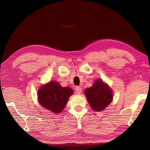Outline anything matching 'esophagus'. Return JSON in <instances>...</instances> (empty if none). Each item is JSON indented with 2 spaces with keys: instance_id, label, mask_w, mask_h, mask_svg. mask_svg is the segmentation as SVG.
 <instances>
[{
  "instance_id": "34e87169",
  "label": "esophagus",
  "mask_w": 150,
  "mask_h": 150,
  "mask_svg": "<svg viewBox=\"0 0 150 150\" xmlns=\"http://www.w3.org/2000/svg\"><path fill=\"white\" fill-rule=\"evenodd\" d=\"M75 91L77 92V93H81L82 92V88L80 86H77L75 88Z\"/></svg>"
}]
</instances>
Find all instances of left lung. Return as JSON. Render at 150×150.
Returning a JSON list of instances; mask_svg holds the SVG:
<instances>
[{
  "instance_id": "8db88e82",
  "label": "left lung",
  "mask_w": 150,
  "mask_h": 150,
  "mask_svg": "<svg viewBox=\"0 0 150 150\" xmlns=\"http://www.w3.org/2000/svg\"><path fill=\"white\" fill-rule=\"evenodd\" d=\"M84 94L91 108L96 111L104 110L113 99L112 90L100 79L95 81L91 88L86 89Z\"/></svg>"
}]
</instances>
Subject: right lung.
<instances>
[{"label":"right lung","instance_id":"obj_1","mask_svg":"<svg viewBox=\"0 0 150 150\" xmlns=\"http://www.w3.org/2000/svg\"><path fill=\"white\" fill-rule=\"evenodd\" d=\"M73 93L71 88L62 87L59 82L51 81L42 86L38 90V100L46 109L53 113H60Z\"/></svg>","mask_w":150,"mask_h":150}]
</instances>
